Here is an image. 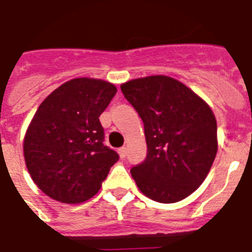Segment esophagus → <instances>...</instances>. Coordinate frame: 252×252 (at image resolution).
Wrapping results in <instances>:
<instances>
[{
    "label": "esophagus",
    "instance_id": "1",
    "mask_svg": "<svg viewBox=\"0 0 252 252\" xmlns=\"http://www.w3.org/2000/svg\"><path fill=\"white\" fill-rule=\"evenodd\" d=\"M118 153H119V157L122 159H124L126 157V147H120L119 150H118Z\"/></svg>",
    "mask_w": 252,
    "mask_h": 252
}]
</instances>
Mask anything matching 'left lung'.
Returning a JSON list of instances; mask_svg holds the SVG:
<instances>
[{
    "instance_id": "8db88e82",
    "label": "left lung",
    "mask_w": 252,
    "mask_h": 252,
    "mask_svg": "<svg viewBox=\"0 0 252 252\" xmlns=\"http://www.w3.org/2000/svg\"><path fill=\"white\" fill-rule=\"evenodd\" d=\"M120 88L144 122L146 159L130 169L138 189L160 203L185 199L207 177L218 153L211 107L164 75L130 80Z\"/></svg>"
}]
</instances>
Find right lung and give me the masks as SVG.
I'll return each mask as SVG.
<instances>
[{
    "label": "right lung",
    "mask_w": 252,
    "mask_h": 252,
    "mask_svg": "<svg viewBox=\"0 0 252 252\" xmlns=\"http://www.w3.org/2000/svg\"><path fill=\"white\" fill-rule=\"evenodd\" d=\"M114 84L77 77L45 98L24 136L31 177L48 197L77 204L91 199L119 155L103 145L99 115L116 94Z\"/></svg>",
    "instance_id": "obj_1"
}]
</instances>
